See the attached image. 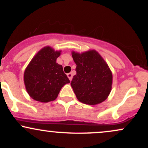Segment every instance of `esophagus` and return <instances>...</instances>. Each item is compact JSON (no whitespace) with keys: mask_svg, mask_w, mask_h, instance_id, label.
I'll return each instance as SVG.
<instances>
[{"mask_svg":"<svg viewBox=\"0 0 148 148\" xmlns=\"http://www.w3.org/2000/svg\"><path fill=\"white\" fill-rule=\"evenodd\" d=\"M67 75V77L69 78V79L70 80V81H72V73H68Z\"/></svg>","mask_w":148,"mask_h":148,"instance_id":"34e87169","label":"esophagus"}]
</instances>
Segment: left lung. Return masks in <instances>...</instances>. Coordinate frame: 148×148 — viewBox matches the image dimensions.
Here are the masks:
<instances>
[{"label":"left lung","instance_id":"obj_1","mask_svg":"<svg viewBox=\"0 0 148 148\" xmlns=\"http://www.w3.org/2000/svg\"><path fill=\"white\" fill-rule=\"evenodd\" d=\"M76 64V75L71 81L76 97L89 105L101 103L111 92L113 76L104 60L96 51L72 52Z\"/></svg>","mask_w":148,"mask_h":148}]
</instances>
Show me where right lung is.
I'll use <instances>...</instances> for the list:
<instances>
[{
  "instance_id": "obj_1",
  "label": "right lung",
  "mask_w": 148,
  "mask_h": 148,
  "mask_svg": "<svg viewBox=\"0 0 148 148\" xmlns=\"http://www.w3.org/2000/svg\"><path fill=\"white\" fill-rule=\"evenodd\" d=\"M60 51L50 47L42 49L32 59L24 72V84L28 95L36 101L55 100L64 84L70 82L62 66L56 62Z\"/></svg>"
}]
</instances>
